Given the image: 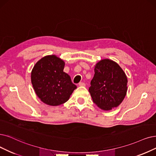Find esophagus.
Segmentation results:
<instances>
[{"label": "esophagus", "instance_id": "obj_1", "mask_svg": "<svg viewBox=\"0 0 156 156\" xmlns=\"http://www.w3.org/2000/svg\"><path fill=\"white\" fill-rule=\"evenodd\" d=\"M79 86H85V83H83V82H80L79 83Z\"/></svg>", "mask_w": 156, "mask_h": 156}]
</instances>
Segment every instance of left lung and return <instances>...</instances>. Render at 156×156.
<instances>
[{
	"mask_svg": "<svg viewBox=\"0 0 156 156\" xmlns=\"http://www.w3.org/2000/svg\"><path fill=\"white\" fill-rule=\"evenodd\" d=\"M94 70L89 88L93 102L104 111L118 107L127 94L126 73L117 63L109 59L98 61Z\"/></svg>",
	"mask_w": 156,
	"mask_h": 156,
	"instance_id": "8db88e82",
	"label": "left lung"
}]
</instances>
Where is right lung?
<instances>
[{
    "label": "right lung",
    "mask_w": 156,
    "mask_h": 156,
    "mask_svg": "<svg viewBox=\"0 0 156 156\" xmlns=\"http://www.w3.org/2000/svg\"><path fill=\"white\" fill-rule=\"evenodd\" d=\"M65 61L55 55L40 59L31 72V83L36 95L44 104L57 106L69 100L76 85L63 72Z\"/></svg>",
    "instance_id": "add662e5"
}]
</instances>
